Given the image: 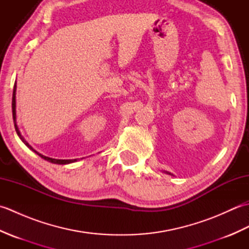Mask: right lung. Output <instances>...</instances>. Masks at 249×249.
<instances>
[{
	"instance_id": "add662e5",
	"label": "right lung",
	"mask_w": 249,
	"mask_h": 249,
	"mask_svg": "<svg viewBox=\"0 0 249 249\" xmlns=\"http://www.w3.org/2000/svg\"><path fill=\"white\" fill-rule=\"evenodd\" d=\"M12 108H13V118H14V124H15V128H16V131H17V134H18V136L20 137V139L22 140L23 142H24V144L26 145V146H29L30 149L32 150V151H34L36 154H38L41 158H44V160H48V161H50V162H53V163H59V165H65V163H71V162H73V161H77V160H54V158H50V157H47V156H44V155H41V154H39L38 152H36L33 147H32L28 142H26L24 139H23V137L21 136V134H20V131H19V128H18V126H17V122H16V86L14 87V92H13V102H12Z\"/></svg>"
}]
</instances>
